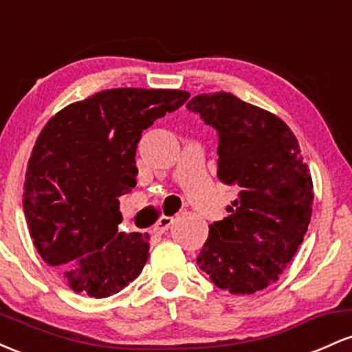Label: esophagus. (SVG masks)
<instances>
[{
	"label": "esophagus",
	"mask_w": 352,
	"mask_h": 352,
	"mask_svg": "<svg viewBox=\"0 0 352 352\" xmlns=\"http://www.w3.org/2000/svg\"><path fill=\"white\" fill-rule=\"evenodd\" d=\"M172 223H173L172 217H160V220L157 221L155 227H153V232H155V233H165Z\"/></svg>",
	"instance_id": "esophagus-1"
}]
</instances>
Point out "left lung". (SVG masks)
I'll return each instance as SVG.
<instances>
[{
    "instance_id": "left-lung-1",
    "label": "left lung",
    "mask_w": 352,
    "mask_h": 352,
    "mask_svg": "<svg viewBox=\"0 0 352 352\" xmlns=\"http://www.w3.org/2000/svg\"><path fill=\"white\" fill-rule=\"evenodd\" d=\"M187 109L218 132L217 175L238 188L230 215L210 225L197 265L218 288L253 294L280 278L308 230V165L280 117L230 92L199 94Z\"/></svg>"
}]
</instances>
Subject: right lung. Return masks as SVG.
<instances>
[{
    "label": "right lung",
    "instance_id": "add662e5",
    "mask_svg": "<svg viewBox=\"0 0 352 352\" xmlns=\"http://www.w3.org/2000/svg\"><path fill=\"white\" fill-rule=\"evenodd\" d=\"M188 98L177 89H107L44 125L28 162L24 213L41 258L72 292L107 298L142 272L148 235L117 230L119 197L137 184L142 132Z\"/></svg>",
    "mask_w": 352,
    "mask_h": 352
}]
</instances>
